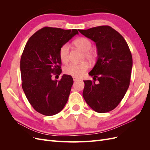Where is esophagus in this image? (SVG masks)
<instances>
[{"mask_svg":"<svg viewBox=\"0 0 150 150\" xmlns=\"http://www.w3.org/2000/svg\"><path fill=\"white\" fill-rule=\"evenodd\" d=\"M73 80H74V81H75V82H76V81H78V79H77V78H74V79H73Z\"/></svg>","mask_w":150,"mask_h":150,"instance_id":"esophagus-1","label":"esophagus"}]
</instances>
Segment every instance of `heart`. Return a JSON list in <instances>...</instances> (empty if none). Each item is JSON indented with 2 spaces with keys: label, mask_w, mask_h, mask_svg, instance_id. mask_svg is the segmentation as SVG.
<instances>
[{
  "label": "heart",
  "mask_w": 150,
  "mask_h": 150,
  "mask_svg": "<svg viewBox=\"0 0 150 150\" xmlns=\"http://www.w3.org/2000/svg\"><path fill=\"white\" fill-rule=\"evenodd\" d=\"M76 47L82 50L84 52V57L90 61L94 59V53L90 50L92 48V42L91 40L86 38H80L77 39L74 41ZM69 45L65 44L61 47L59 49V57L62 62H66L69 59ZM88 64L87 62H83L81 64H70L64 67V72L67 75L74 78H79L84 74V72L88 69Z\"/></svg>",
  "instance_id": "1"
}]
</instances>
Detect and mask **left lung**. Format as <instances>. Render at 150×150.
Returning <instances> with one entry per match:
<instances>
[{
    "label": "left lung",
    "instance_id": "1",
    "mask_svg": "<svg viewBox=\"0 0 150 150\" xmlns=\"http://www.w3.org/2000/svg\"><path fill=\"white\" fill-rule=\"evenodd\" d=\"M79 31L96 43L98 54L89 74L99 83L84 81L83 98L96 112L112 111L124 98L129 86L133 59L128 45L118 32L108 25Z\"/></svg>",
    "mask_w": 150,
    "mask_h": 150
}]
</instances>
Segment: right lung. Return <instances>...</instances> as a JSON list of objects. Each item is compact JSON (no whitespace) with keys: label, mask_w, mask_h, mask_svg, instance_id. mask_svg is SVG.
I'll return each instance as SVG.
<instances>
[{"label":"right lung","mask_w":150,"mask_h":150,"mask_svg":"<svg viewBox=\"0 0 150 150\" xmlns=\"http://www.w3.org/2000/svg\"><path fill=\"white\" fill-rule=\"evenodd\" d=\"M78 34L77 29L45 27L26 43L21 59L22 87L31 106L40 114H57L67 102L73 79L63 74L60 81L52 80V75L61 72V47Z\"/></svg>","instance_id":"1"}]
</instances>
